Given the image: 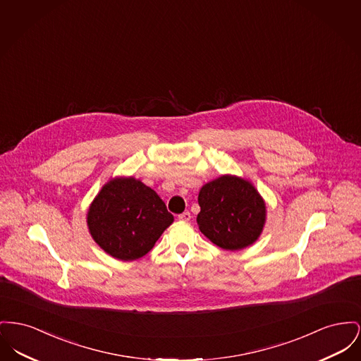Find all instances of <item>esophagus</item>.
Instances as JSON below:
<instances>
[{"mask_svg":"<svg viewBox=\"0 0 361 361\" xmlns=\"http://www.w3.org/2000/svg\"><path fill=\"white\" fill-rule=\"evenodd\" d=\"M178 219H180V221H185V222L190 221V219H191V212H184L183 214H180V215H178Z\"/></svg>","mask_w":361,"mask_h":361,"instance_id":"esophagus-1","label":"esophagus"}]
</instances>
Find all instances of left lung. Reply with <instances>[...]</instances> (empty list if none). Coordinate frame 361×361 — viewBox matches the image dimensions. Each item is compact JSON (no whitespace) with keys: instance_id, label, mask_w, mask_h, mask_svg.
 I'll use <instances>...</instances> for the list:
<instances>
[{"instance_id":"left-lung-1","label":"left lung","mask_w":361,"mask_h":361,"mask_svg":"<svg viewBox=\"0 0 361 361\" xmlns=\"http://www.w3.org/2000/svg\"><path fill=\"white\" fill-rule=\"evenodd\" d=\"M197 225L215 245L237 251L262 233L266 204L254 185L235 176H222L202 187L197 197Z\"/></svg>"}]
</instances>
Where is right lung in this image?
<instances>
[{"label":"right lung","instance_id":"right-lung-1","mask_svg":"<svg viewBox=\"0 0 361 361\" xmlns=\"http://www.w3.org/2000/svg\"><path fill=\"white\" fill-rule=\"evenodd\" d=\"M173 219L157 192L133 177L109 181L87 214L95 243L120 260L149 252Z\"/></svg>","mask_w":361,"mask_h":361}]
</instances>
